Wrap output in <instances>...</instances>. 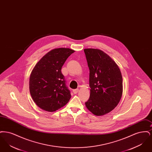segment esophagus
I'll list each match as a JSON object with an SVG mask.
<instances>
[{"mask_svg":"<svg viewBox=\"0 0 152 152\" xmlns=\"http://www.w3.org/2000/svg\"><path fill=\"white\" fill-rule=\"evenodd\" d=\"M78 92H79V89H73V94H77Z\"/></svg>","mask_w":152,"mask_h":152,"instance_id":"esophagus-1","label":"esophagus"}]
</instances>
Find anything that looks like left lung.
I'll use <instances>...</instances> for the list:
<instances>
[{
  "label": "left lung",
  "instance_id": "left-lung-1",
  "mask_svg": "<svg viewBox=\"0 0 152 152\" xmlns=\"http://www.w3.org/2000/svg\"><path fill=\"white\" fill-rule=\"evenodd\" d=\"M89 69L90 97L87 109L102 116L115 108L123 94V77L115 61L98 49L84 50Z\"/></svg>",
  "mask_w": 152,
  "mask_h": 152
}]
</instances>
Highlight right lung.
I'll list each match as a JSON object with an SVG mask.
<instances>
[{"label":"right lung","instance_id":"obj_1","mask_svg":"<svg viewBox=\"0 0 152 152\" xmlns=\"http://www.w3.org/2000/svg\"><path fill=\"white\" fill-rule=\"evenodd\" d=\"M75 52L59 48L46 53L34 66L29 77V92L36 105L47 112L65 105L71 95L66 86L61 69L66 60Z\"/></svg>","mask_w":152,"mask_h":152}]
</instances>
